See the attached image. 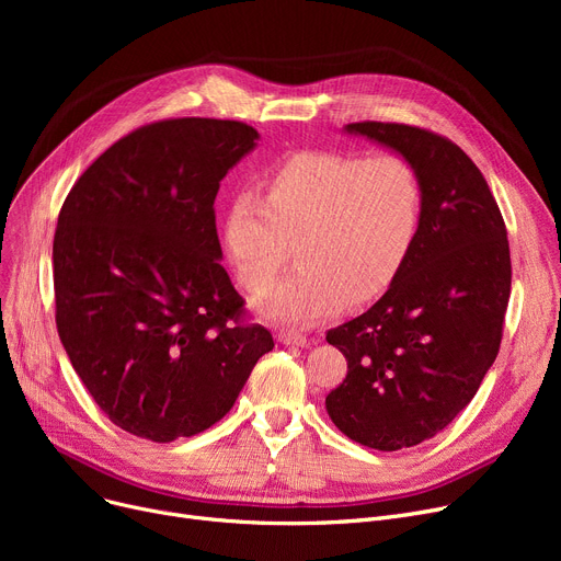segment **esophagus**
I'll return each mask as SVG.
<instances>
[{"instance_id":"1","label":"esophagus","mask_w":561,"mask_h":561,"mask_svg":"<svg viewBox=\"0 0 561 561\" xmlns=\"http://www.w3.org/2000/svg\"><path fill=\"white\" fill-rule=\"evenodd\" d=\"M277 341L284 343V345H298V347H305V345L309 343L307 334H302V332H298V330H279Z\"/></svg>"}]
</instances>
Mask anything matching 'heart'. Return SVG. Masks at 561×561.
Wrapping results in <instances>:
<instances>
[{
    "label": "heart",
    "mask_w": 561,
    "mask_h": 561,
    "mask_svg": "<svg viewBox=\"0 0 561 561\" xmlns=\"http://www.w3.org/2000/svg\"><path fill=\"white\" fill-rule=\"evenodd\" d=\"M421 209V176L404 157L307 150L265 172L256 195L229 202L222 248L241 286L263 296L296 245L300 268L261 311L307 325L389 288L416 241Z\"/></svg>",
    "instance_id": "1"
}]
</instances>
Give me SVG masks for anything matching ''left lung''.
Instances as JSON below:
<instances>
[{
    "instance_id": "obj_1",
    "label": "left lung",
    "mask_w": 561,
    "mask_h": 561,
    "mask_svg": "<svg viewBox=\"0 0 561 561\" xmlns=\"http://www.w3.org/2000/svg\"><path fill=\"white\" fill-rule=\"evenodd\" d=\"M416 168V241L389 290L328 332L347 375L325 398L332 423L362 446H419L473 400L497 357L512 290L503 214L480 168L450 138L400 123H352Z\"/></svg>"
}]
</instances>
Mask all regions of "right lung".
Here are the masks:
<instances>
[{
    "label": "right lung",
    "mask_w": 561,
    "mask_h": 561,
    "mask_svg": "<svg viewBox=\"0 0 561 561\" xmlns=\"http://www.w3.org/2000/svg\"><path fill=\"white\" fill-rule=\"evenodd\" d=\"M256 138L214 117L138 127L88 165L58 214V336L98 407L134 436L209 430L275 347L218 261L214 202Z\"/></svg>",
    "instance_id": "obj_1"
}]
</instances>
